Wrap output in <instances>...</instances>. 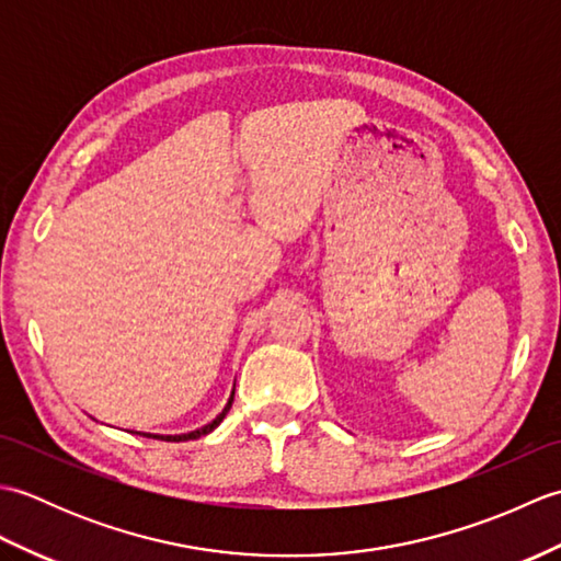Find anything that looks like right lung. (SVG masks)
<instances>
[{"instance_id": "right-lung-1", "label": "right lung", "mask_w": 561, "mask_h": 561, "mask_svg": "<svg viewBox=\"0 0 561 561\" xmlns=\"http://www.w3.org/2000/svg\"><path fill=\"white\" fill-rule=\"evenodd\" d=\"M231 402H233V396H231V400H229V404H226L224 408V412L217 416V420L214 422H209V424H205L202 428H197V432H190V434H181V436H151V438H161V440H190V438H199V436H205V434H209L214 426H219L221 424V420L226 416V412L231 410Z\"/></svg>"}]
</instances>
